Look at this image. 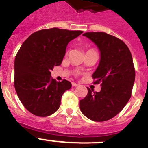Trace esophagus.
Wrapping results in <instances>:
<instances>
[{
    "label": "esophagus",
    "mask_w": 148,
    "mask_h": 148,
    "mask_svg": "<svg viewBox=\"0 0 148 148\" xmlns=\"http://www.w3.org/2000/svg\"><path fill=\"white\" fill-rule=\"evenodd\" d=\"M78 85H79V84H78L75 83V82H73V83H72V86H75H75H78Z\"/></svg>",
    "instance_id": "obj_1"
}]
</instances>
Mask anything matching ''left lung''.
<instances>
[{
  "mask_svg": "<svg viewBox=\"0 0 148 148\" xmlns=\"http://www.w3.org/2000/svg\"><path fill=\"white\" fill-rule=\"evenodd\" d=\"M83 36L94 42L101 55L92 78L101 82V92L89 88L88 94L80 101V109L89 120H110L122 111L131 96L135 81L132 56L128 46L118 38L104 32H87Z\"/></svg>",
  "mask_w": 148,
  "mask_h": 148,
  "instance_id": "1",
  "label": "left lung"
}]
</instances>
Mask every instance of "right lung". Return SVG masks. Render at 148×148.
Here are the masks:
<instances>
[{
	"mask_svg": "<svg viewBox=\"0 0 148 148\" xmlns=\"http://www.w3.org/2000/svg\"><path fill=\"white\" fill-rule=\"evenodd\" d=\"M83 33L53 28L30 35L23 43L14 60V88L27 110L38 116H47L59 109L70 81L57 82L51 70L62 64L71 40Z\"/></svg>",
	"mask_w": 148,
	"mask_h": 148,
	"instance_id": "1",
	"label": "right lung"
}]
</instances>
